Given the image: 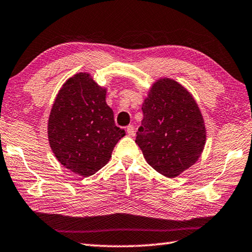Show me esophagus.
<instances>
[{
	"instance_id": "1",
	"label": "esophagus",
	"mask_w": 252,
	"mask_h": 252,
	"mask_svg": "<svg viewBox=\"0 0 252 252\" xmlns=\"http://www.w3.org/2000/svg\"><path fill=\"white\" fill-rule=\"evenodd\" d=\"M126 132H127V134H129L130 136H133L134 135V126H133L132 125H130V126H126Z\"/></svg>"
}]
</instances>
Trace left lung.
Listing matches in <instances>:
<instances>
[{"label":"left lung","mask_w":252,"mask_h":252,"mask_svg":"<svg viewBox=\"0 0 252 252\" xmlns=\"http://www.w3.org/2000/svg\"><path fill=\"white\" fill-rule=\"evenodd\" d=\"M142 110L135 143L147 164L168 178L195 164L204 149L206 130L191 94L178 82L159 78L151 87Z\"/></svg>","instance_id":"8db88e82"}]
</instances>
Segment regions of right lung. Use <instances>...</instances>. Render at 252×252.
<instances>
[{
  "label": "right lung",
  "mask_w": 252,
  "mask_h": 252,
  "mask_svg": "<svg viewBox=\"0 0 252 252\" xmlns=\"http://www.w3.org/2000/svg\"><path fill=\"white\" fill-rule=\"evenodd\" d=\"M107 90L88 73H77L59 91L48 121L54 156L74 174L92 176L109 161L125 130L115 125Z\"/></svg>",
  "instance_id": "1"
}]
</instances>
